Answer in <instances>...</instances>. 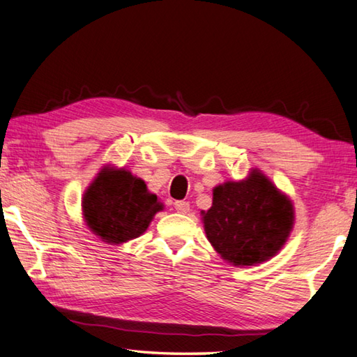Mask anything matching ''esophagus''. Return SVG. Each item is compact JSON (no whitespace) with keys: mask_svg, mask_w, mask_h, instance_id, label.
Segmentation results:
<instances>
[{"mask_svg":"<svg viewBox=\"0 0 357 357\" xmlns=\"http://www.w3.org/2000/svg\"><path fill=\"white\" fill-rule=\"evenodd\" d=\"M174 208H176L179 213H187L190 211V204H188L187 201H174Z\"/></svg>","mask_w":357,"mask_h":357,"instance_id":"esophagus-1","label":"esophagus"}]
</instances>
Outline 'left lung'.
Here are the masks:
<instances>
[{"instance_id":"obj_1","label":"left lung","mask_w":357,"mask_h":357,"mask_svg":"<svg viewBox=\"0 0 357 357\" xmlns=\"http://www.w3.org/2000/svg\"><path fill=\"white\" fill-rule=\"evenodd\" d=\"M201 213L207 240L234 266H252L274 257L296 218L291 199L257 169L246 179L216 185L212 207Z\"/></svg>"}]
</instances>
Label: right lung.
<instances>
[{
    "mask_svg": "<svg viewBox=\"0 0 357 357\" xmlns=\"http://www.w3.org/2000/svg\"><path fill=\"white\" fill-rule=\"evenodd\" d=\"M162 208V202L149 192L141 178L109 165L97 173L82 199L86 226L108 244L141 236Z\"/></svg>",
    "mask_w": 357,
    "mask_h": 357,
    "instance_id": "1",
    "label": "right lung"
}]
</instances>
